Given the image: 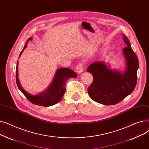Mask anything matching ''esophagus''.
Here are the masks:
<instances>
[{
  "instance_id": "34e87169",
  "label": "esophagus",
  "mask_w": 149,
  "mask_h": 149,
  "mask_svg": "<svg viewBox=\"0 0 149 149\" xmlns=\"http://www.w3.org/2000/svg\"><path fill=\"white\" fill-rule=\"evenodd\" d=\"M82 70H83V64L82 63H78V65L76 66V71L77 73L80 74L82 72Z\"/></svg>"
}]
</instances>
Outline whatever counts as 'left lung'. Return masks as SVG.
Returning a JSON list of instances; mask_svg holds the SVG:
<instances>
[{"label":"left lung","instance_id":"1","mask_svg":"<svg viewBox=\"0 0 149 149\" xmlns=\"http://www.w3.org/2000/svg\"><path fill=\"white\" fill-rule=\"evenodd\" d=\"M124 41L127 45L123 49L127 61L124 73L111 70L98 61L92 63L87 68V72L93 76V82L88 88V93L98 103L106 105L116 104L131 94L136 87L138 59L125 35H124Z\"/></svg>","mask_w":149,"mask_h":149}]
</instances>
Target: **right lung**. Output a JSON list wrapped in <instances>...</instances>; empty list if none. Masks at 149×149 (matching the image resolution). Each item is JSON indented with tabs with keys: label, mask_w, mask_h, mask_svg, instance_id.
Wrapping results in <instances>:
<instances>
[{
	"label": "right lung",
	"mask_w": 149,
	"mask_h": 149,
	"mask_svg": "<svg viewBox=\"0 0 149 149\" xmlns=\"http://www.w3.org/2000/svg\"><path fill=\"white\" fill-rule=\"evenodd\" d=\"M31 39L32 38H30L27 40V42ZM26 44L25 45L19 55V57L26 48ZM77 76V74L71 69L68 68H59L56 70L53 82L47 89L38 95H31L28 93L20 86L18 79V61L17 62L16 70L17 86L21 92L28 99V101L35 105L44 106V107H49V106L53 105L59 102L65 93V83L67 79L72 78V77H76Z\"/></svg>",
	"instance_id": "add662e5"
}]
</instances>
